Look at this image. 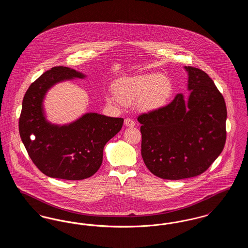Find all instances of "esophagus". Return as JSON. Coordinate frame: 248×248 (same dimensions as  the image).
Wrapping results in <instances>:
<instances>
[{
    "label": "esophagus",
    "mask_w": 248,
    "mask_h": 248,
    "mask_svg": "<svg viewBox=\"0 0 248 248\" xmlns=\"http://www.w3.org/2000/svg\"><path fill=\"white\" fill-rule=\"evenodd\" d=\"M124 124H125L126 126L133 127V126H135V122H134L132 119L126 118L124 120Z\"/></svg>",
    "instance_id": "34e87169"
}]
</instances>
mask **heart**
I'll list each match as a JSON object with an SVG mask.
<instances>
[{
  "label": "heart",
  "mask_w": 248,
  "mask_h": 248,
  "mask_svg": "<svg viewBox=\"0 0 248 248\" xmlns=\"http://www.w3.org/2000/svg\"><path fill=\"white\" fill-rule=\"evenodd\" d=\"M174 92L171 80L162 73L154 72L125 77L115 83V93L107 92L108 103L131 104L145 111L157 110L165 107Z\"/></svg>",
  "instance_id": "heart-1"
}]
</instances>
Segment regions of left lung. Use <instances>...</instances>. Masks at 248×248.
<instances>
[{
    "instance_id": "left-lung-1",
    "label": "left lung",
    "mask_w": 248,
    "mask_h": 248,
    "mask_svg": "<svg viewBox=\"0 0 248 248\" xmlns=\"http://www.w3.org/2000/svg\"><path fill=\"white\" fill-rule=\"evenodd\" d=\"M187 100L177 94L167 106L138 117L141 155L156 177L178 180L203 173L223 151L227 108L223 95L200 69L185 66Z\"/></svg>"
}]
</instances>
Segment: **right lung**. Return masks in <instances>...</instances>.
<instances>
[{
    "label": "right lung",
    "mask_w": 248,
    "mask_h": 248,
    "mask_svg": "<svg viewBox=\"0 0 248 248\" xmlns=\"http://www.w3.org/2000/svg\"><path fill=\"white\" fill-rule=\"evenodd\" d=\"M82 72L54 67L31 83L24 95L19 134L31 161L47 177L81 180L99 169L107 142L123 126L124 119L88 112L67 124L48 122L44 100L55 84L75 78Z\"/></svg>",
    "instance_id": "obj_1"
}]
</instances>
